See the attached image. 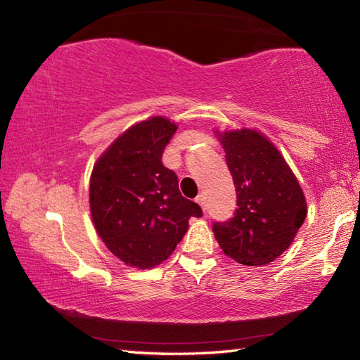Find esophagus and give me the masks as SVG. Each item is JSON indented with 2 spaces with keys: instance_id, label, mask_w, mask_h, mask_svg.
I'll use <instances>...</instances> for the list:
<instances>
[{
  "instance_id": "obj_1",
  "label": "esophagus",
  "mask_w": 360,
  "mask_h": 360,
  "mask_svg": "<svg viewBox=\"0 0 360 360\" xmlns=\"http://www.w3.org/2000/svg\"><path fill=\"white\" fill-rule=\"evenodd\" d=\"M195 202H197L200 206H202L203 210H206V203H205V195H198V197L195 198Z\"/></svg>"
}]
</instances>
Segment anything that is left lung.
<instances>
[{"instance_id": "obj_1", "label": "left lung", "mask_w": 360, "mask_h": 360, "mask_svg": "<svg viewBox=\"0 0 360 360\" xmlns=\"http://www.w3.org/2000/svg\"><path fill=\"white\" fill-rule=\"evenodd\" d=\"M236 191L235 216L212 224L225 255L249 266L278 259L307 217L300 184L275 144L257 130L216 131Z\"/></svg>"}]
</instances>
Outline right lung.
<instances>
[{
	"label": "right lung",
	"instance_id": "obj_1",
	"mask_svg": "<svg viewBox=\"0 0 360 360\" xmlns=\"http://www.w3.org/2000/svg\"><path fill=\"white\" fill-rule=\"evenodd\" d=\"M178 130L155 115L125 130L96 160L90 176V212L96 233L125 265L154 268L173 254L203 214L184 198L178 176L163 167L162 154Z\"/></svg>",
	"mask_w": 360,
	"mask_h": 360
}]
</instances>
